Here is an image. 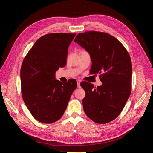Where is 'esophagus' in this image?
<instances>
[{
	"label": "esophagus",
	"instance_id": "34e87169",
	"mask_svg": "<svg viewBox=\"0 0 153 153\" xmlns=\"http://www.w3.org/2000/svg\"><path fill=\"white\" fill-rule=\"evenodd\" d=\"M77 83L78 88H81V86H80V80H77Z\"/></svg>",
	"mask_w": 153,
	"mask_h": 153
}]
</instances>
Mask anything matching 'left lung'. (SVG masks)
I'll use <instances>...</instances> for the list:
<instances>
[{"label": "left lung", "instance_id": "8db88e82", "mask_svg": "<svg viewBox=\"0 0 153 153\" xmlns=\"http://www.w3.org/2000/svg\"><path fill=\"white\" fill-rule=\"evenodd\" d=\"M74 42L88 52L92 62L90 73L100 74L102 84L94 87L83 82L82 100L86 115L97 123H106L121 113L131 91L132 64L122 43L108 33H79Z\"/></svg>", "mask_w": 153, "mask_h": 153}]
</instances>
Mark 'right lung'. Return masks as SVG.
I'll return each instance as SVG.
<instances>
[{
  "label": "right lung",
  "instance_id": "obj_1",
  "mask_svg": "<svg viewBox=\"0 0 153 153\" xmlns=\"http://www.w3.org/2000/svg\"><path fill=\"white\" fill-rule=\"evenodd\" d=\"M76 35L52 33L40 37L22 65L23 100L32 116L42 123L60 119L77 88L75 79L63 83L55 77L59 68L66 65L68 49Z\"/></svg>",
  "mask_w": 153,
  "mask_h": 153
}]
</instances>
